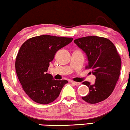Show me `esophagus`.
Listing matches in <instances>:
<instances>
[{"instance_id":"esophagus-1","label":"esophagus","mask_w":130,"mask_h":130,"mask_svg":"<svg viewBox=\"0 0 130 130\" xmlns=\"http://www.w3.org/2000/svg\"><path fill=\"white\" fill-rule=\"evenodd\" d=\"M71 82L73 84V85H75V86H78V85H81V83H79V82H74V81H71Z\"/></svg>"}]
</instances>
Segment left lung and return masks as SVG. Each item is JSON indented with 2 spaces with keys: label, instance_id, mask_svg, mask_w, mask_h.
I'll return each instance as SVG.
<instances>
[{
  "label": "left lung",
  "instance_id": "obj_1",
  "mask_svg": "<svg viewBox=\"0 0 130 130\" xmlns=\"http://www.w3.org/2000/svg\"><path fill=\"white\" fill-rule=\"evenodd\" d=\"M74 42L87 55L85 68L92 70L96 77L93 85L83 82L89 92L82 99L91 104L103 101L113 92L119 78L122 61L116 47L107 38L95 36L78 38Z\"/></svg>",
  "mask_w": 130,
  "mask_h": 130
}]
</instances>
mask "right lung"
<instances>
[{
	"instance_id": "obj_1",
	"label": "right lung",
	"mask_w": 130,
	"mask_h": 130,
	"mask_svg": "<svg viewBox=\"0 0 130 130\" xmlns=\"http://www.w3.org/2000/svg\"><path fill=\"white\" fill-rule=\"evenodd\" d=\"M72 40V38L44 35L30 38L21 45L15 68L23 89L32 100L46 105L58 97L68 82L54 80L46 72L56 52Z\"/></svg>"
}]
</instances>
